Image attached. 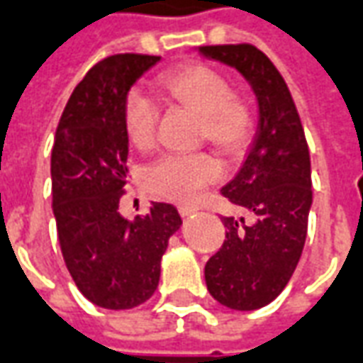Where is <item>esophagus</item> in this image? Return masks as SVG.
Returning <instances> with one entry per match:
<instances>
[{"mask_svg":"<svg viewBox=\"0 0 363 363\" xmlns=\"http://www.w3.org/2000/svg\"><path fill=\"white\" fill-rule=\"evenodd\" d=\"M177 211H179V215H182V217H194L195 213H197L199 209H197L195 205H179Z\"/></svg>","mask_w":363,"mask_h":363,"instance_id":"esophagus-1","label":"esophagus"}]
</instances>
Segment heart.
Segmentation results:
<instances>
[{
  "label": "heart",
  "mask_w": 363,
  "mask_h": 363,
  "mask_svg": "<svg viewBox=\"0 0 363 363\" xmlns=\"http://www.w3.org/2000/svg\"><path fill=\"white\" fill-rule=\"evenodd\" d=\"M162 91L201 115L203 135L223 152L242 150L252 135V109L242 97L230 94L228 78L203 62H187L158 78ZM160 107L152 95L133 87L123 104V123L136 148L152 146ZM223 174L220 162L209 152H168L148 166L146 182L154 194L187 201Z\"/></svg>",
  "instance_id": "heart-1"
}]
</instances>
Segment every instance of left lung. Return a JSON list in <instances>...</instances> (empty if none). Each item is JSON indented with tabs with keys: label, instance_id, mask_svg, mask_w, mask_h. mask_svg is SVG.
Masks as SVG:
<instances>
[{
	"label": "left lung",
	"instance_id": "left-lung-1",
	"mask_svg": "<svg viewBox=\"0 0 363 363\" xmlns=\"http://www.w3.org/2000/svg\"><path fill=\"white\" fill-rule=\"evenodd\" d=\"M235 68L258 99V130L220 194L242 211L223 217L227 238L205 266L207 289L228 309L254 311L284 291L307 238L313 203L311 158L289 87L266 54L252 45L199 46Z\"/></svg>",
	"mask_w": 363,
	"mask_h": 363
}]
</instances>
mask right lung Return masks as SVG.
<instances>
[{
    "label": "right lung",
    "instance_id": "obj_1",
    "mask_svg": "<svg viewBox=\"0 0 363 363\" xmlns=\"http://www.w3.org/2000/svg\"><path fill=\"white\" fill-rule=\"evenodd\" d=\"M160 56L115 54L97 62L70 95L54 136L52 211L66 268L97 307L133 309L154 295L160 262L182 217L152 203L146 217L119 213L127 184L123 104Z\"/></svg>",
    "mask_w": 363,
    "mask_h": 363
}]
</instances>
